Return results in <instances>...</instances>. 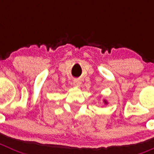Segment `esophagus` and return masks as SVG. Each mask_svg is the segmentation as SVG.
Masks as SVG:
<instances>
[{
	"label": "esophagus",
	"instance_id": "obj_1",
	"mask_svg": "<svg viewBox=\"0 0 154 154\" xmlns=\"http://www.w3.org/2000/svg\"><path fill=\"white\" fill-rule=\"evenodd\" d=\"M73 85H74L75 87H79L80 85H81V82L77 79L74 80V82H73Z\"/></svg>",
	"mask_w": 154,
	"mask_h": 154
}]
</instances>
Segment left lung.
Here are the masks:
<instances>
[{"label":"left lung","instance_id":"8db88e82","mask_svg":"<svg viewBox=\"0 0 154 154\" xmlns=\"http://www.w3.org/2000/svg\"><path fill=\"white\" fill-rule=\"evenodd\" d=\"M103 103H104L106 105L108 104V102H107V100H106V99H103Z\"/></svg>","mask_w":154,"mask_h":154}]
</instances>
